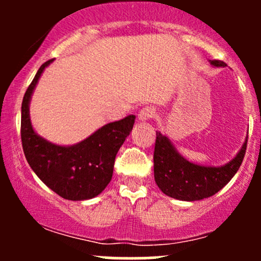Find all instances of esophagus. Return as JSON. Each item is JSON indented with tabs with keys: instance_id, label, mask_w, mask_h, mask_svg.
Returning <instances> with one entry per match:
<instances>
[{
	"instance_id": "esophagus-1",
	"label": "esophagus",
	"mask_w": 261,
	"mask_h": 261,
	"mask_svg": "<svg viewBox=\"0 0 261 261\" xmlns=\"http://www.w3.org/2000/svg\"><path fill=\"white\" fill-rule=\"evenodd\" d=\"M152 116H153V109L149 107H146L143 108V109H141V112L139 113V120L147 121L152 118Z\"/></svg>"
}]
</instances>
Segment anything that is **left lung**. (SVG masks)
Wrapping results in <instances>:
<instances>
[{
	"instance_id": "obj_1",
	"label": "left lung",
	"mask_w": 261,
	"mask_h": 261,
	"mask_svg": "<svg viewBox=\"0 0 261 261\" xmlns=\"http://www.w3.org/2000/svg\"><path fill=\"white\" fill-rule=\"evenodd\" d=\"M215 67H224L220 60H211ZM153 153L154 180L163 194L181 201H196L210 197L228 184L243 162L248 137L239 152L228 163L220 167L200 166L176 151L170 140L157 133Z\"/></svg>"
}]
</instances>
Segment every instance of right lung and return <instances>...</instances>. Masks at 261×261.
Wrapping results in <instances>:
<instances>
[{"instance_id": "obj_1", "label": "right lung", "mask_w": 261, "mask_h": 261, "mask_svg": "<svg viewBox=\"0 0 261 261\" xmlns=\"http://www.w3.org/2000/svg\"><path fill=\"white\" fill-rule=\"evenodd\" d=\"M53 61L54 59L40 66L23 97V151L33 172L58 195L72 201L93 199L112 180L116 153L133 130L136 116L109 122L72 146L55 145L45 140L32 126L29 104L41 73Z\"/></svg>"}]
</instances>
